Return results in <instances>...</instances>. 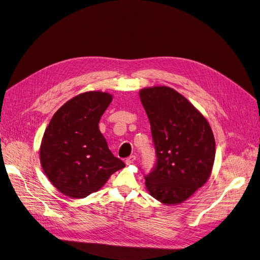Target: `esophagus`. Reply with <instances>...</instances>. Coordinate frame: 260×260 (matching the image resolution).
Returning <instances> with one entry per match:
<instances>
[{
  "label": "esophagus",
  "instance_id": "esophagus-1",
  "mask_svg": "<svg viewBox=\"0 0 260 260\" xmlns=\"http://www.w3.org/2000/svg\"><path fill=\"white\" fill-rule=\"evenodd\" d=\"M135 160H136V156H135V155H131L129 157H127V158L125 159V163H126L127 166H128V165H132V163H133Z\"/></svg>",
  "mask_w": 260,
  "mask_h": 260
}]
</instances>
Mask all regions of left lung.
Returning a JSON list of instances; mask_svg holds the SVG:
<instances>
[{
	"label": "left lung",
	"mask_w": 260,
	"mask_h": 260,
	"mask_svg": "<svg viewBox=\"0 0 260 260\" xmlns=\"http://www.w3.org/2000/svg\"><path fill=\"white\" fill-rule=\"evenodd\" d=\"M140 99L151 124L156 163L144 175L155 199L178 204L206 183L215 159L209 122L182 94L168 86L141 89Z\"/></svg>",
	"instance_id": "1"
}]
</instances>
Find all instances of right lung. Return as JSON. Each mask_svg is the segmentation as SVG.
Returning <instances> with one entry per match:
<instances>
[{
  "label": "right lung",
  "mask_w": 260,
  "mask_h": 260,
  "mask_svg": "<svg viewBox=\"0 0 260 260\" xmlns=\"http://www.w3.org/2000/svg\"><path fill=\"white\" fill-rule=\"evenodd\" d=\"M112 94L87 91L61 106L45 129L41 165L62 194L84 198L100 189L112 174L125 167L109 151L99 121Z\"/></svg>",
  "instance_id": "right-lung-1"
}]
</instances>
